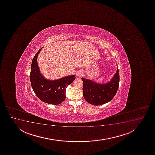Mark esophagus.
Masks as SVG:
<instances>
[{
  "instance_id": "34e87169",
  "label": "esophagus",
  "mask_w": 155,
  "mask_h": 155,
  "mask_svg": "<svg viewBox=\"0 0 155 155\" xmlns=\"http://www.w3.org/2000/svg\"><path fill=\"white\" fill-rule=\"evenodd\" d=\"M82 74H83V73H82V71H79L77 72L76 76L77 77H81L82 76Z\"/></svg>"
}]
</instances>
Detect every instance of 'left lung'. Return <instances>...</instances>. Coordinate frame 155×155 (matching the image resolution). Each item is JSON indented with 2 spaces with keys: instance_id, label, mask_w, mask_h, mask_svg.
Returning <instances> with one entry per match:
<instances>
[{
  "instance_id": "1",
  "label": "left lung",
  "mask_w": 155,
  "mask_h": 155,
  "mask_svg": "<svg viewBox=\"0 0 155 155\" xmlns=\"http://www.w3.org/2000/svg\"><path fill=\"white\" fill-rule=\"evenodd\" d=\"M81 79L84 84L83 95L86 101L94 105H100L110 101L116 94L119 84L118 68L112 78L104 84L97 83L84 77Z\"/></svg>"
}]
</instances>
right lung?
<instances>
[{"label": "right lung", "instance_id": "obj_1", "mask_svg": "<svg viewBox=\"0 0 155 155\" xmlns=\"http://www.w3.org/2000/svg\"><path fill=\"white\" fill-rule=\"evenodd\" d=\"M41 48L31 62L30 80L31 87L40 100L47 104L58 105L66 98V88L75 79V75H68L57 80L46 79L40 71L37 58Z\"/></svg>", "mask_w": 155, "mask_h": 155}]
</instances>
